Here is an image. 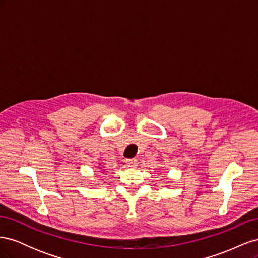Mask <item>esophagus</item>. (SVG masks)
Wrapping results in <instances>:
<instances>
[{
  "label": "esophagus",
  "mask_w": 258,
  "mask_h": 258,
  "mask_svg": "<svg viewBox=\"0 0 258 258\" xmlns=\"http://www.w3.org/2000/svg\"><path fill=\"white\" fill-rule=\"evenodd\" d=\"M126 163H127V166L130 168H136L138 166V160L137 159H127Z\"/></svg>",
  "instance_id": "obj_1"
}]
</instances>
